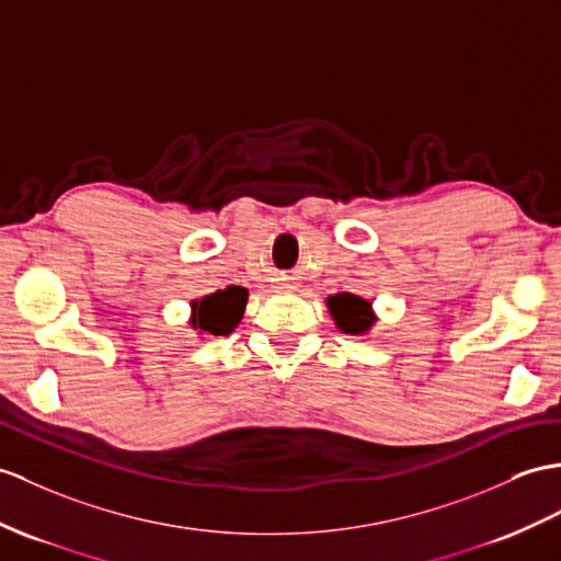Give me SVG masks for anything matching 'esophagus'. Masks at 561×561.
Segmentation results:
<instances>
[{"label":"esophagus","mask_w":561,"mask_h":561,"mask_svg":"<svg viewBox=\"0 0 561 561\" xmlns=\"http://www.w3.org/2000/svg\"><path fill=\"white\" fill-rule=\"evenodd\" d=\"M283 288H293V285H288V283H283Z\"/></svg>","instance_id":"esophagus-1"}]
</instances>
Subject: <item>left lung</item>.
Segmentation results:
<instances>
[{
	"label": "left lung",
	"instance_id": "obj_1",
	"mask_svg": "<svg viewBox=\"0 0 561 561\" xmlns=\"http://www.w3.org/2000/svg\"><path fill=\"white\" fill-rule=\"evenodd\" d=\"M328 309H331L340 331L352 333V335L366 333L376 321V317L371 313V302H366V299L359 295L340 293V295L328 297Z\"/></svg>",
	"mask_w": 561,
	"mask_h": 561
}]
</instances>
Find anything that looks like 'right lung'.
<instances>
[{
    "label": "right lung",
    "instance_id": "add662e5",
    "mask_svg": "<svg viewBox=\"0 0 561 561\" xmlns=\"http://www.w3.org/2000/svg\"><path fill=\"white\" fill-rule=\"evenodd\" d=\"M244 305H248V290L238 288V285L195 299L193 328H199V331L211 335H226L240 323Z\"/></svg>",
    "mask_w": 561,
    "mask_h": 561
}]
</instances>
